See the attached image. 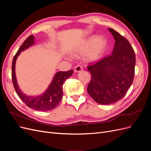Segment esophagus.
<instances>
[{"mask_svg": "<svg viewBox=\"0 0 151 151\" xmlns=\"http://www.w3.org/2000/svg\"><path fill=\"white\" fill-rule=\"evenodd\" d=\"M82 70H83V67H82V66L81 65H77L75 67V69H74L75 72H79Z\"/></svg>", "mask_w": 151, "mask_h": 151, "instance_id": "obj_1", "label": "esophagus"}]
</instances>
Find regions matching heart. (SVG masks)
I'll return each mask as SVG.
<instances>
[{
  "instance_id": "obj_1",
  "label": "heart",
  "mask_w": 151,
  "mask_h": 151,
  "mask_svg": "<svg viewBox=\"0 0 151 151\" xmlns=\"http://www.w3.org/2000/svg\"><path fill=\"white\" fill-rule=\"evenodd\" d=\"M106 46V40L102 36L93 35L81 42L75 48L74 53L77 56L83 55L89 61L97 60L101 57Z\"/></svg>"
}]
</instances>
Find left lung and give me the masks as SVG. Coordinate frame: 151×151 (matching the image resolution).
<instances>
[{
	"label": "left lung",
	"mask_w": 151,
	"mask_h": 151,
	"mask_svg": "<svg viewBox=\"0 0 151 151\" xmlns=\"http://www.w3.org/2000/svg\"><path fill=\"white\" fill-rule=\"evenodd\" d=\"M115 40L110 55L88 67L91 79L88 92L96 102L110 104L121 99L133 83L135 55L129 42L113 29L108 28Z\"/></svg>",
	"instance_id": "left-lung-1"
}]
</instances>
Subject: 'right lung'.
Instances as JSON below:
<instances>
[{
    "instance_id": "right-lung-1",
    "label": "right lung",
    "mask_w": 151,
    "mask_h": 151,
    "mask_svg": "<svg viewBox=\"0 0 151 151\" xmlns=\"http://www.w3.org/2000/svg\"><path fill=\"white\" fill-rule=\"evenodd\" d=\"M35 39L33 35L29 36L22 44L15 56L14 57L12 63V80L18 96L27 106L35 110L47 111L54 109L60 103L63 95L62 86L65 80L72 75L73 70L60 71L55 73L51 83L47 90L42 94L31 96L24 94L20 89L17 82L15 72L16 62L21 52L28 49L35 44Z\"/></svg>"
}]
</instances>
